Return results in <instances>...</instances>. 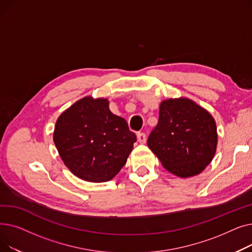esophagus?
Returning <instances> with one entry per match:
<instances>
[{"label":"esophagus","mask_w":252,"mask_h":252,"mask_svg":"<svg viewBox=\"0 0 252 252\" xmlns=\"http://www.w3.org/2000/svg\"><path fill=\"white\" fill-rule=\"evenodd\" d=\"M137 139H138L139 143H141V144L146 143V135H145L144 133H138L137 134Z\"/></svg>","instance_id":"obj_1"}]
</instances>
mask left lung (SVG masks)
<instances>
[{
  "label": "left lung",
  "mask_w": 252,
  "mask_h": 252,
  "mask_svg": "<svg viewBox=\"0 0 252 252\" xmlns=\"http://www.w3.org/2000/svg\"><path fill=\"white\" fill-rule=\"evenodd\" d=\"M217 144L215 119L186 98L160 104L158 124L147 140L162 165L182 178L200 174L213 160Z\"/></svg>",
  "instance_id": "1"
}]
</instances>
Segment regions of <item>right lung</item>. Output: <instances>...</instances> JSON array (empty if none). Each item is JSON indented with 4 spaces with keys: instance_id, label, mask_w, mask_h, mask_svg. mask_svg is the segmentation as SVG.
<instances>
[{
    "instance_id": "obj_1",
    "label": "right lung",
    "mask_w": 252,
    "mask_h": 252,
    "mask_svg": "<svg viewBox=\"0 0 252 252\" xmlns=\"http://www.w3.org/2000/svg\"><path fill=\"white\" fill-rule=\"evenodd\" d=\"M106 99L86 97L57 119L54 143L63 162L79 179L102 183L126 164L137 141L124 118L109 110Z\"/></svg>"
}]
</instances>
